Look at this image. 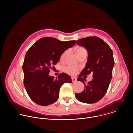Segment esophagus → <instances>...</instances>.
Returning a JSON list of instances; mask_svg holds the SVG:
<instances>
[{
	"label": "esophagus",
	"mask_w": 133,
	"mask_h": 133,
	"mask_svg": "<svg viewBox=\"0 0 133 133\" xmlns=\"http://www.w3.org/2000/svg\"><path fill=\"white\" fill-rule=\"evenodd\" d=\"M72 82H76L77 81V78L76 77H72Z\"/></svg>",
	"instance_id": "1"
}]
</instances>
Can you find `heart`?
Wrapping results in <instances>:
<instances>
[{
    "label": "heart",
    "mask_w": 133,
    "mask_h": 133,
    "mask_svg": "<svg viewBox=\"0 0 133 133\" xmlns=\"http://www.w3.org/2000/svg\"><path fill=\"white\" fill-rule=\"evenodd\" d=\"M75 51L76 56L78 58L81 56L82 55H83L85 54H87V51L86 49L85 48H84L83 47L77 46L75 48ZM68 51H66L62 53V54L61 55V56L60 57L61 60H63L64 59V58H65L67 54H68ZM79 69H80L79 68L74 67V66H67L64 68V71L69 74L74 75H76V74L78 72Z\"/></svg>",
    "instance_id": "b5f03b06"
}]
</instances>
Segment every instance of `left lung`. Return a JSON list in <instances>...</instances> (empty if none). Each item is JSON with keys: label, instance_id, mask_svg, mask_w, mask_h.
Wrapping results in <instances>:
<instances>
[{"label": "left lung", "instance_id": "1", "mask_svg": "<svg viewBox=\"0 0 133 133\" xmlns=\"http://www.w3.org/2000/svg\"><path fill=\"white\" fill-rule=\"evenodd\" d=\"M76 43L86 49L88 56L85 66L77 78L84 83V89L82 92L76 94L75 97L82 102L95 103L106 94L112 79L115 64L113 51L108 44L97 37L82 38ZM91 72L94 78L85 85L86 81L82 77Z\"/></svg>", "mask_w": 133, "mask_h": 133}]
</instances>
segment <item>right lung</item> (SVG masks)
<instances>
[{
	"label": "right lung",
	"instance_id": "add662e5",
	"mask_svg": "<svg viewBox=\"0 0 133 133\" xmlns=\"http://www.w3.org/2000/svg\"><path fill=\"white\" fill-rule=\"evenodd\" d=\"M75 43V40L61 41L44 37L39 39L27 51L22 65L24 85L30 98L37 104H53L58 99L61 85L72 83L71 77L65 73L55 79L49 73L51 66L57 64L62 53Z\"/></svg>",
	"mask_w": 133,
	"mask_h": 133
}]
</instances>
